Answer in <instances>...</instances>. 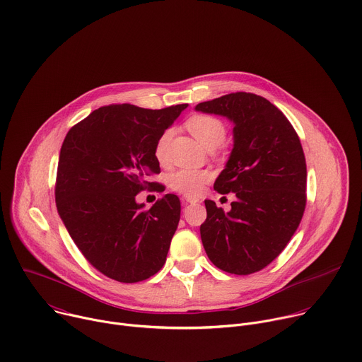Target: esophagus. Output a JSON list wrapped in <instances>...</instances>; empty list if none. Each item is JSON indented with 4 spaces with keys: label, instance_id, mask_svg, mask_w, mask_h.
Here are the masks:
<instances>
[{
    "label": "esophagus",
    "instance_id": "1",
    "mask_svg": "<svg viewBox=\"0 0 362 362\" xmlns=\"http://www.w3.org/2000/svg\"><path fill=\"white\" fill-rule=\"evenodd\" d=\"M183 202L185 203H197L199 202V199L197 197H190V196H185V199H183Z\"/></svg>",
    "mask_w": 362,
    "mask_h": 362
}]
</instances>
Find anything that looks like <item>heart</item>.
I'll list each match as a JSON object with an SVG mask.
<instances>
[{"label": "heart", "mask_w": 362, "mask_h": 362, "mask_svg": "<svg viewBox=\"0 0 362 362\" xmlns=\"http://www.w3.org/2000/svg\"><path fill=\"white\" fill-rule=\"evenodd\" d=\"M189 132L196 137V140L204 147V148H216L221 146L226 137V129L221 120L212 116L206 115H197L187 120L186 123ZM172 137V132H165L160 139L156 143V148H154V154L159 162H163L166 159L168 146ZM211 180V173L204 170H190V169H182L170 175L169 185L173 190L183 193L186 196H197L206 182Z\"/></svg>", "instance_id": "1"}]
</instances>
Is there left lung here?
<instances>
[{"label":"left lung","instance_id":"obj_1","mask_svg":"<svg viewBox=\"0 0 362 362\" xmlns=\"http://www.w3.org/2000/svg\"><path fill=\"white\" fill-rule=\"evenodd\" d=\"M194 109L233 123V148L214 187L235 193L236 200L226 214L204 200L203 247L228 274L257 272L285 249L305 211L306 163L299 137L278 107L252 93H230Z\"/></svg>","mask_w":362,"mask_h":362}]
</instances>
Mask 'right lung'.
Listing matches in <instances>:
<instances>
[{
  "label": "right lung",
  "mask_w": 362,
  "mask_h": 362,
  "mask_svg": "<svg viewBox=\"0 0 362 362\" xmlns=\"http://www.w3.org/2000/svg\"><path fill=\"white\" fill-rule=\"evenodd\" d=\"M186 107L105 106L73 126L63 141L59 215L86 259L115 281H144L166 262L180 200L168 193L144 209L136 194L153 187L146 177L160 173L156 143Z\"/></svg>",
  "instance_id": "1"
}]
</instances>
